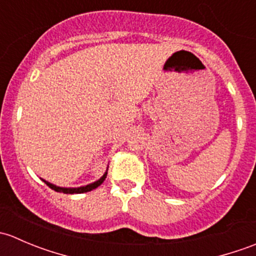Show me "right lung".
I'll list each match as a JSON object with an SVG mask.
<instances>
[{"label":"right lung","instance_id":"1","mask_svg":"<svg viewBox=\"0 0 256 256\" xmlns=\"http://www.w3.org/2000/svg\"><path fill=\"white\" fill-rule=\"evenodd\" d=\"M106 174H108V172H105L104 176L100 178V180H98L96 182L90 183V184L84 186V187H78V188H63V187H56V186L52 184V183H49V182H47V180H43V182H44L48 186V187H50L52 190H56V192L66 193V194H74V193H85V192H89V190H95V188H98L100 184H102V182H104V180H105V178H106Z\"/></svg>","mask_w":256,"mask_h":256}]
</instances>
